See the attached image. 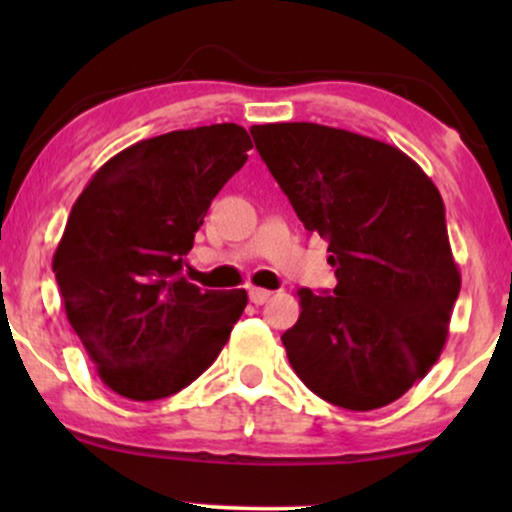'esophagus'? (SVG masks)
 <instances>
[{
    "label": "esophagus",
    "mask_w": 512,
    "mask_h": 512,
    "mask_svg": "<svg viewBox=\"0 0 512 512\" xmlns=\"http://www.w3.org/2000/svg\"><path fill=\"white\" fill-rule=\"evenodd\" d=\"M269 298H272V291H267V289H250V301L255 303V305H264L269 301Z\"/></svg>",
    "instance_id": "esophagus-1"
}]
</instances>
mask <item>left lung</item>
I'll list each match as a JSON object with an SVG mask.
<instances>
[{
  "mask_svg": "<svg viewBox=\"0 0 512 512\" xmlns=\"http://www.w3.org/2000/svg\"><path fill=\"white\" fill-rule=\"evenodd\" d=\"M250 132L337 276L332 293L298 291L301 317L281 337L293 370L337 407L395 402L438 361L460 293L438 187L397 146L346 129Z\"/></svg>",
  "mask_w": 512,
  "mask_h": 512,
  "instance_id": "obj_1",
  "label": "left lung"
}]
</instances>
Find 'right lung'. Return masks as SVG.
<instances>
[{
	"label": "right lung",
	"instance_id": "obj_1",
	"mask_svg": "<svg viewBox=\"0 0 512 512\" xmlns=\"http://www.w3.org/2000/svg\"><path fill=\"white\" fill-rule=\"evenodd\" d=\"M250 149L233 122L144 139L98 168L74 202L52 272L69 325L117 395L180 392L243 315L245 289L202 291L182 267L211 199Z\"/></svg>",
	"mask_w": 512,
	"mask_h": 512
}]
</instances>
